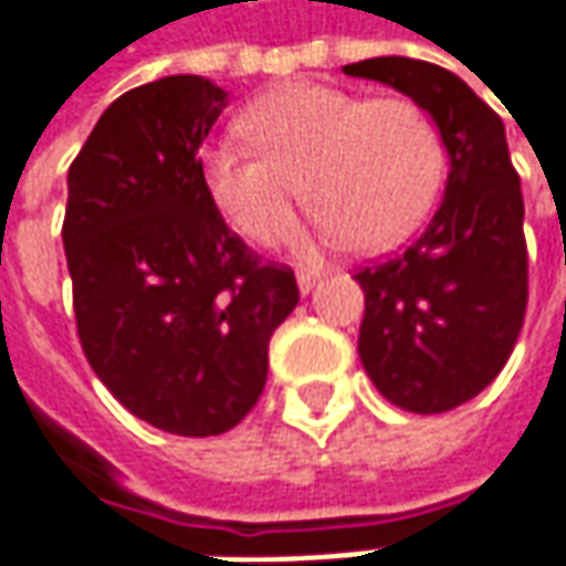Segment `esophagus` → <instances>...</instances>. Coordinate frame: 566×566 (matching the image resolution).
<instances>
[{"mask_svg":"<svg viewBox=\"0 0 566 566\" xmlns=\"http://www.w3.org/2000/svg\"><path fill=\"white\" fill-rule=\"evenodd\" d=\"M316 284H319V272H310V269H301V272H297V287H301V294H310Z\"/></svg>","mask_w":566,"mask_h":566,"instance_id":"obj_1","label":"esophagus"}]
</instances>
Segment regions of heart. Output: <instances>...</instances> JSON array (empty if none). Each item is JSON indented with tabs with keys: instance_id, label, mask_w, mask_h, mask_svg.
I'll return each mask as SVG.
<instances>
[{
	"instance_id": "b5f03b06",
	"label": "heart",
	"mask_w": 566,
	"mask_h": 566,
	"mask_svg": "<svg viewBox=\"0 0 566 566\" xmlns=\"http://www.w3.org/2000/svg\"><path fill=\"white\" fill-rule=\"evenodd\" d=\"M250 144L234 134L200 149L206 197L256 244L291 231L297 185L316 206L313 234L379 250L407 238L436 200L444 147L410 99H363L328 84H287L250 103Z\"/></svg>"
}]
</instances>
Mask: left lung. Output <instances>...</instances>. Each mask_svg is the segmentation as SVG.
Returning a JSON list of instances; mask_svg holds the SVG:
<instances>
[{
	"label": "left lung",
	"mask_w": 566,
	"mask_h": 566,
	"mask_svg": "<svg viewBox=\"0 0 566 566\" xmlns=\"http://www.w3.org/2000/svg\"><path fill=\"white\" fill-rule=\"evenodd\" d=\"M342 71L410 96L448 153L441 203L417 241L357 272L366 376L400 410L444 413L504 369L526 313L523 193L504 122L432 62L381 55Z\"/></svg>",
	"instance_id": "1"
}]
</instances>
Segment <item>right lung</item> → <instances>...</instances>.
<instances>
[{"mask_svg":"<svg viewBox=\"0 0 566 566\" xmlns=\"http://www.w3.org/2000/svg\"><path fill=\"white\" fill-rule=\"evenodd\" d=\"M228 90L171 74L127 90L69 168L62 224L77 335L137 419L206 439L260 400L269 338L297 306L284 265L228 231L200 181V147Z\"/></svg>","mask_w":566,"mask_h":566,"instance_id":"right-lung-1","label":"right lung"}]
</instances>
